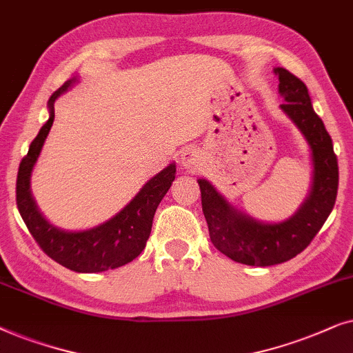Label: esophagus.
<instances>
[{"label": "esophagus", "mask_w": 353, "mask_h": 353, "mask_svg": "<svg viewBox=\"0 0 353 353\" xmlns=\"http://www.w3.org/2000/svg\"><path fill=\"white\" fill-rule=\"evenodd\" d=\"M181 166L184 169H194L199 166V161H200V157H199V152L194 148H185L181 152Z\"/></svg>", "instance_id": "esophagus-1"}]
</instances>
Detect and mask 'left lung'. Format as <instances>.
<instances>
[{"label":"left lung","instance_id":"obj_1","mask_svg":"<svg viewBox=\"0 0 353 353\" xmlns=\"http://www.w3.org/2000/svg\"><path fill=\"white\" fill-rule=\"evenodd\" d=\"M274 74L284 98L281 110L302 132L312 152V185L303 203L288 219L263 223L229 203L210 181L199 179L211 242L225 256L248 266L279 265L303 252L334 208L339 185L332 140L313 110L307 85L284 68H274Z\"/></svg>","mask_w":353,"mask_h":353}]
</instances>
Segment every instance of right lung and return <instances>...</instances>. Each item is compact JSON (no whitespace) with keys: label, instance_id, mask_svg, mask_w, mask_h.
I'll use <instances>...</instances> for the list:
<instances>
[{"label":"right lung","instance_id":"1","mask_svg":"<svg viewBox=\"0 0 353 353\" xmlns=\"http://www.w3.org/2000/svg\"><path fill=\"white\" fill-rule=\"evenodd\" d=\"M77 82L79 75H74L50 97L48 121L30 143L29 153L19 166L16 201L27 229L46 255L70 271L101 272L128 265L142 253L152 232L154 211L176 177V163L153 176L119 213L95 228L65 231L51 224L35 203L30 177L53 125L54 101Z\"/></svg>","mask_w":353,"mask_h":353}]
</instances>
